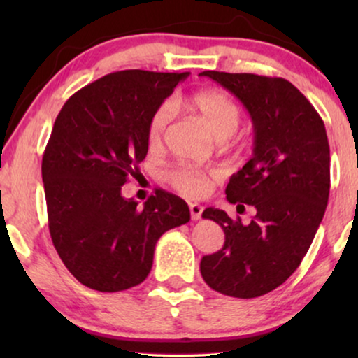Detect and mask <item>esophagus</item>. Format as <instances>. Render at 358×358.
Masks as SVG:
<instances>
[{
    "instance_id": "esophagus-1",
    "label": "esophagus",
    "mask_w": 358,
    "mask_h": 358,
    "mask_svg": "<svg viewBox=\"0 0 358 358\" xmlns=\"http://www.w3.org/2000/svg\"><path fill=\"white\" fill-rule=\"evenodd\" d=\"M189 210H190V217H192V220H200V218H202V212H203L202 205L190 203L189 205Z\"/></svg>"
}]
</instances>
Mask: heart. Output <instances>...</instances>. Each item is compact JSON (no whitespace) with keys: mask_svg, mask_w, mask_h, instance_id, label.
<instances>
[{"mask_svg":"<svg viewBox=\"0 0 358 358\" xmlns=\"http://www.w3.org/2000/svg\"><path fill=\"white\" fill-rule=\"evenodd\" d=\"M184 106L202 120V124L217 136L224 140L231 136L239 124V109L222 91H200L184 101ZM173 120V109L169 102H163L150 117L146 138L151 148H158L163 143L166 130ZM220 178L218 171L178 166L166 173V180L185 197H203L210 190L212 180Z\"/></svg>","mask_w":358,"mask_h":358,"instance_id":"obj_1","label":"heart"}]
</instances>
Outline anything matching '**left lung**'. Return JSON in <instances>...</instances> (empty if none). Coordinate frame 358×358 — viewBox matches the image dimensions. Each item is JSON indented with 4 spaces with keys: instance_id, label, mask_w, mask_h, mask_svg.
I'll list each match as a JSON object with an SVG mask.
<instances>
[{
    "instance_id": "1",
    "label": "left lung",
    "mask_w": 358,
    "mask_h": 358,
    "mask_svg": "<svg viewBox=\"0 0 358 358\" xmlns=\"http://www.w3.org/2000/svg\"><path fill=\"white\" fill-rule=\"evenodd\" d=\"M200 76L227 87L251 115L252 158L231 176L227 199L256 208L248 224L223 210L205 208L202 217L223 228L224 244L202 257L200 272L223 295L262 296L296 271L324 217L331 187L324 122L283 78L224 71Z\"/></svg>"
}]
</instances>
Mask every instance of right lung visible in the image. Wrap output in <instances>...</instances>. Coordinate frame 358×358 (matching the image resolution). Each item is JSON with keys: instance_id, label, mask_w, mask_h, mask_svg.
I'll use <instances>...</instances> for the list:
<instances>
[{"instance_id": "right-lung-1", "label": "right lung", "mask_w": 358, "mask_h": 358, "mask_svg": "<svg viewBox=\"0 0 358 358\" xmlns=\"http://www.w3.org/2000/svg\"><path fill=\"white\" fill-rule=\"evenodd\" d=\"M187 75L110 73L76 91L57 115L42 158L48 229L65 267L92 290L143 282L161 234L190 220L187 203L163 189L143 208L122 197L148 153L150 117Z\"/></svg>"}]
</instances>
